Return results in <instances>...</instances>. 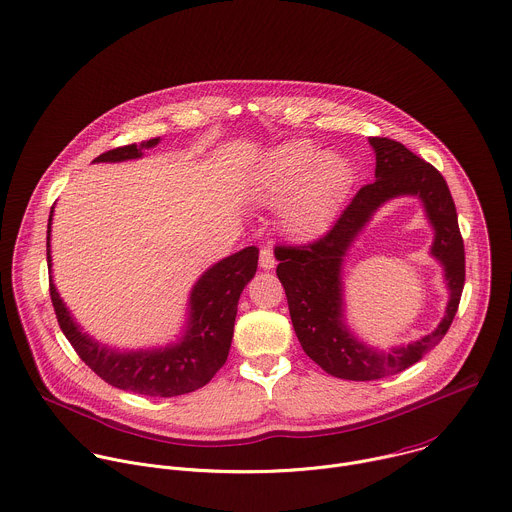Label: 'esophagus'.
Wrapping results in <instances>:
<instances>
[{"label":"esophagus","instance_id":"esophagus-1","mask_svg":"<svg viewBox=\"0 0 512 512\" xmlns=\"http://www.w3.org/2000/svg\"><path fill=\"white\" fill-rule=\"evenodd\" d=\"M259 265L263 269H273L275 267V255H273V249L267 245V247H261V253H259Z\"/></svg>","mask_w":512,"mask_h":512}]
</instances>
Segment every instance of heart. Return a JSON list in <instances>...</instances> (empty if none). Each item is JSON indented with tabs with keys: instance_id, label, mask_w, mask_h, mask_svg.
I'll return each mask as SVG.
<instances>
[{
	"instance_id": "b5f03b06",
	"label": "heart",
	"mask_w": 512,
	"mask_h": 512,
	"mask_svg": "<svg viewBox=\"0 0 512 512\" xmlns=\"http://www.w3.org/2000/svg\"><path fill=\"white\" fill-rule=\"evenodd\" d=\"M353 183L351 165L315 143L297 139L275 149L261 165L253 191L263 203H283V223L297 235L323 229Z\"/></svg>"
}]
</instances>
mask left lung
<instances>
[{
    "label": "left lung",
    "instance_id": "obj_1",
    "mask_svg": "<svg viewBox=\"0 0 512 512\" xmlns=\"http://www.w3.org/2000/svg\"><path fill=\"white\" fill-rule=\"evenodd\" d=\"M375 149V181L363 185L335 225L307 245H277V277L285 289L293 329L303 351L329 375L375 381L421 361L447 335L465 287V245L455 201L445 177L389 137H369ZM415 194L436 229L432 252L446 267L452 299L440 327L423 340L377 352L355 340L342 323V257L370 215L389 198Z\"/></svg>",
    "mask_w": 512,
    "mask_h": 512
}]
</instances>
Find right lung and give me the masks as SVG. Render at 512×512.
Returning <instances> with one entry per match:
<instances>
[{"label": "right lung", "instance_id": "obj_1", "mask_svg": "<svg viewBox=\"0 0 512 512\" xmlns=\"http://www.w3.org/2000/svg\"><path fill=\"white\" fill-rule=\"evenodd\" d=\"M159 143V137L143 141L141 145H123L101 153L93 161H127L141 157L143 149ZM51 215L47 221V267L51 269L49 233ZM259 249L245 247L231 257L215 263L195 283L189 297V325L185 337L165 349L119 353L93 341L81 333L79 325L65 309L51 277L49 295L55 309L57 323L79 355V359L105 383L147 397H177L207 385L213 375L225 365L233 325L237 317V303L245 285L257 271Z\"/></svg>", "mask_w": 512, "mask_h": 512}]
</instances>
